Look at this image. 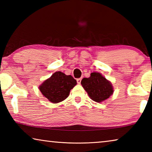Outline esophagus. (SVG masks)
<instances>
[{
  "label": "esophagus",
  "instance_id": "1",
  "mask_svg": "<svg viewBox=\"0 0 152 152\" xmlns=\"http://www.w3.org/2000/svg\"><path fill=\"white\" fill-rule=\"evenodd\" d=\"M81 80H82V78H77L76 81L78 82V84H80L81 83Z\"/></svg>",
  "mask_w": 152,
  "mask_h": 152
}]
</instances>
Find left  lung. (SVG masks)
Segmentation results:
<instances>
[{"label": "left lung", "mask_w": 152, "mask_h": 152, "mask_svg": "<svg viewBox=\"0 0 152 152\" xmlns=\"http://www.w3.org/2000/svg\"><path fill=\"white\" fill-rule=\"evenodd\" d=\"M81 84L91 99L97 102L107 99L113 92L110 82L99 72H92L89 78H84Z\"/></svg>", "instance_id": "1"}]
</instances>
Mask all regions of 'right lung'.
Here are the masks:
<instances>
[{"label":"right lung","mask_w":152,"mask_h":152,"mask_svg":"<svg viewBox=\"0 0 152 152\" xmlns=\"http://www.w3.org/2000/svg\"><path fill=\"white\" fill-rule=\"evenodd\" d=\"M77 82L71 75L56 72L39 86L42 94L53 103H58L68 96Z\"/></svg>","instance_id":"1"}]
</instances>
